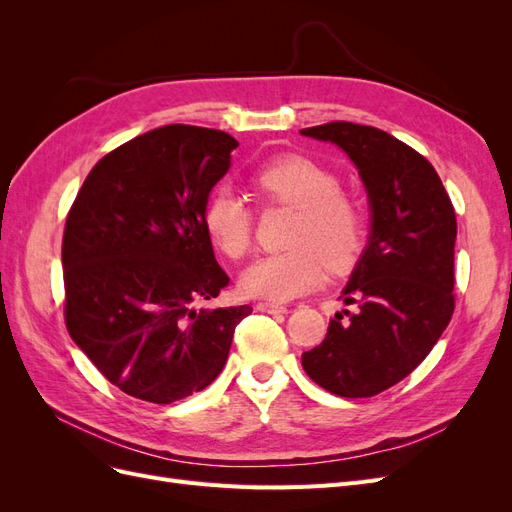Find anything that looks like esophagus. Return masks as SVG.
<instances>
[{"instance_id":"esophagus-1","label":"esophagus","mask_w":512,"mask_h":512,"mask_svg":"<svg viewBox=\"0 0 512 512\" xmlns=\"http://www.w3.org/2000/svg\"><path fill=\"white\" fill-rule=\"evenodd\" d=\"M260 312H267V314H288V307L280 305V303H269V301H262L256 305Z\"/></svg>"}]
</instances>
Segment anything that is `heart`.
<instances>
[{"label":"heart","mask_w":512,"mask_h":512,"mask_svg":"<svg viewBox=\"0 0 512 512\" xmlns=\"http://www.w3.org/2000/svg\"><path fill=\"white\" fill-rule=\"evenodd\" d=\"M254 190L269 205L297 211L286 232L288 250L262 256L241 275L247 297L290 301L314 290L324 269L342 273L359 260L367 241V215L354 196L339 190V179L297 153L280 156L254 173ZM254 211L228 185L215 188L203 207L211 243L232 258H243L254 239Z\"/></svg>","instance_id":"1"}]
</instances>
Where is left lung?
I'll use <instances>...</instances> for the list:
<instances>
[{
	"label": "left lung",
	"instance_id": "1",
	"mask_svg": "<svg viewBox=\"0 0 512 512\" xmlns=\"http://www.w3.org/2000/svg\"><path fill=\"white\" fill-rule=\"evenodd\" d=\"M301 134L348 153L371 205L369 243L342 292L356 312H337L301 363L324 391L374 397L412 374L453 318L455 209L436 168L389 132L331 121Z\"/></svg>",
	"mask_w": 512,
	"mask_h": 512
}]
</instances>
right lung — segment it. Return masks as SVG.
Segmentation results:
<instances>
[{
	"label": "right lung",
	"instance_id": "obj_1",
	"mask_svg": "<svg viewBox=\"0 0 512 512\" xmlns=\"http://www.w3.org/2000/svg\"><path fill=\"white\" fill-rule=\"evenodd\" d=\"M239 143L173 123L91 168L66 218V327L123 393L173 404L203 391L228 359L250 305L196 307L228 286L203 226L213 185Z\"/></svg>",
	"mask_w": 512,
	"mask_h": 512
}]
</instances>
